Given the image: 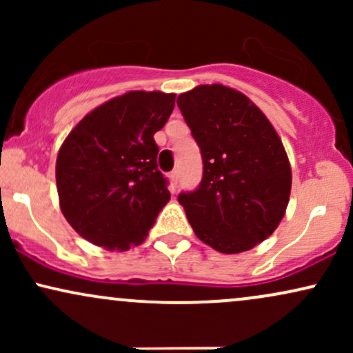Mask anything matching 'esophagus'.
<instances>
[{
  "instance_id": "esophagus-1",
  "label": "esophagus",
  "mask_w": 353,
  "mask_h": 353,
  "mask_svg": "<svg viewBox=\"0 0 353 353\" xmlns=\"http://www.w3.org/2000/svg\"><path fill=\"white\" fill-rule=\"evenodd\" d=\"M171 181H172L174 188H176L177 182H179V171H172V172H171Z\"/></svg>"
}]
</instances>
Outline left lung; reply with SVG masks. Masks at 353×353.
<instances>
[{"instance_id":"obj_1","label":"left lung","mask_w":353,"mask_h":353,"mask_svg":"<svg viewBox=\"0 0 353 353\" xmlns=\"http://www.w3.org/2000/svg\"><path fill=\"white\" fill-rule=\"evenodd\" d=\"M177 106L204 164L199 188L177 201L204 244L245 252L285 216L292 171L281 137L252 101L222 84L182 92Z\"/></svg>"}]
</instances>
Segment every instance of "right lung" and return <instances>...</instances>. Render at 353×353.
<instances>
[{"label":"right lung","mask_w":353,"mask_h":353,"mask_svg":"<svg viewBox=\"0 0 353 353\" xmlns=\"http://www.w3.org/2000/svg\"><path fill=\"white\" fill-rule=\"evenodd\" d=\"M174 101L161 91H129L92 109L64 139L56 159L59 208L91 244L139 245L171 199L154 134Z\"/></svg>","instance_id":"1"}]
</instances>
